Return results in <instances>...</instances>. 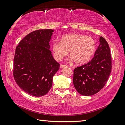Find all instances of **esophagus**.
Segmentation results:
<instances>
[{"instance_id": "esophagus-1", "label": "esophagus", "mask_w": 125, "mask_h": 125, "mask_svg": "<svg viewBox=\"0 0 125 125\" xmlns=\"http://www.w3.org/2000/svg\"><path fill=\"white\" fill-rule=\"evenodd\" d=\"M68 67L67 65H64V64H61L60 65V67L61 68H64V67Z\"/></svg>"}]
</instances>
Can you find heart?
I'll list each match as a JSON object with an SVG mask.
<instances>
[{
  "label": "heart",
  "instance_id": "heart-1",
  "mask_svg": "<svg viewBox=\"0 0 125 125\" xmlns=\"http://www.w3.org/2000/svg\"><path fill=\"white\" fill-rule=\"evenodd\" d=\"M95 47V41L93 37L71 33L62 36L60 42H53L52 51L58 61L62 59L69 51L71 60L76 64H82L90 60Z\"/></svg>",
  "mask_w": 125,
  "mask_h": 125
}]
</instances>
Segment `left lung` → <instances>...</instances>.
<instances>
[{"label":"left lung","instance_id":"1","mask_svg":"<svg viewBox=\"0 0 125 125\" xmlns=\"http://www.w3.org/2000/svg\"><path fill=\"white\" fill-rule=\"evenodd\" d=\"M99 41L92 60L74 70V86L82 95L90 96L98 93L105 86L111 73V56L109 44L102 36Z\"/></svg>","mask_w":125,"mask_h":125}]
</instances>
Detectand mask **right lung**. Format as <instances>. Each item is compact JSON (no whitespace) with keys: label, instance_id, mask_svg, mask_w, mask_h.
Instances as JSON below:
<instances>
[{"label":"right lung","instance_id":"right-lung-1","mask_svg":"<svg viewBox=\"0 0 125 125\" xmlns=\"http://www.w3.org/2000/svg\"><path fill=\"white\" fill-rule=\"evenodd\" d=\"M53 30H36L26 35L16 46L13 75L19 86L31 95L40 97L49 92L60 63L53 57L50 41Z\"/></svg>","mask_w":125,"mask_h":125}]
</instances>
